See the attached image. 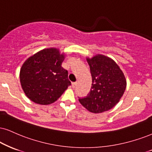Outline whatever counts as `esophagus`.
Instances as JSON below:
<instances>
[{"label": "esophagus", "mask_w": 152, "mask_h": 152, "mask_svg": "<svg viewBox=\"0 0 152 152\" xmlns=\"http://www.w3.org/2000/svg\"><path fill=\"white\" fill-rule=\"evenodd\" d=\"M77 84V82H72V87L73 88H75V87H76Z\"/></svg>", "instance_id": "esophagus-1"}]
</instances>
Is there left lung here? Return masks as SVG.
Returning <instances> with one entry per match:
<instances>
[{"label":"left lung","mask_w":152,"mask_h":152,"mask_svg":"<svg viewBox=\"0 0 152 152\" xmlns=\"http://www.w3.org/2000/svg\"><path fill=\"white\" fill-rule=\"evenodd\" d=\"M87 61L92 83L87 96L79 98V102L91 113H103L119 102L126 88V80L117 63L107 56L98 54Z\"/></svg>","instance_id":"left-lung-1"}]
</instances>
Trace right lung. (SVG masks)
I'll list each match as a JSON object with an SVG mask.
<instances>
[{"instance_id":"add662e5","label":"right lung","mask_w":152,"mask_h":152,"mask_svg":"<svg viewBox=\"0 0 152 152\" xmlns=\"http://www.w3.org/2000/svg\"><path fill=\"white\" fill-rule=\"evenodd\" d=\"M64 54L56 48H46L29 57L20 69V83L24 94L36 104L55 102L71 82L61 66Z\"/></svg>"}]
</instances>
